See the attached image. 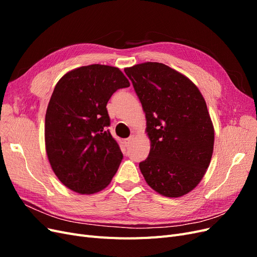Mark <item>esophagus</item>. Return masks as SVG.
<instances>
[{
	"label": "esophagus",
	"mask_w": 257,
	"mask_h": 257,
	"mask_svg": "<svg viewBox=\"0 0 257 257\" xmlns=\"http://www.w3.org/2000/svg\"><path fill=\"white\" fill-rule=\"evenodd\" d=\"M133 141H134V136L132 135V136H130L128 138H126L125 141H124V143H125V145H126V146H130V145H131V143L133 142Z\"/></svg>",
	"instance_id": "34e87169"
}]
</instances>
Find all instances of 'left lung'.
I'll list each match as a JSON object with an SVG mask.
<instances>
[{
	"mask_svg": "<svg viewBox=\"0 0 257 257\" xmlns=\"http://www.w3.org/2000/svg\"><path fill=\"white\" fill-rule=\"evenodd\" d=\"M124 72L143 105L149 157L139 168L149 186L166 197L195 189L211 161L214 128L205 98L188 77L163 63L146 62Z\"/></svg>",
	"mask_w": 257,
	"mask_h": 257,
	"instance_id": "8db88e82",
	"label": "left lung"
}]
</instances>
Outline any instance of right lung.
I'll return each instance as SVG.
<instances>
[{
    "mask_svg": "<svg viewBox=\"0 0 257 257\" xmlns=\"http://www.w3.org/2000/svg\"><path fill=\"white\" fill-rule=\"evenodd\" d=\"M130 87L118 67L92 64L58 81L46 111V152L53 173L66 188L94 194L110 183L123 159L107 126L106 105L113 93Z\"/></svg>",
    "mask_w": 257,
    "mask_h": 257,
    "instance_id": "right-lung-1",
    "label": "right lung"
}]
</instances>
